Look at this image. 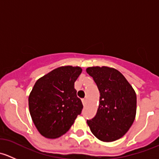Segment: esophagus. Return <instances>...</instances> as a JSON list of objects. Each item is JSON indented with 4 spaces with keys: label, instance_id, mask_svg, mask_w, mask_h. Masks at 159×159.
I'll list each match as a JSON object with an SVG mask.
<instances>
[{
    "label": "esophagus",
    "instance_id": "obj_1",
    "mask_svg": "<svg viewBox=\"0 0 159 159\" xmlns=\"http://www.w3.org/2000/svg\"><path fill=\"white\" fill-rule=\"evenodd\" d=\"M82 103H83V105H86V103H87V100H86L85 98H84V99H82Z\"/></svg>",
    "mask_w": 159,
    "mask_h": 159
}]
</instances>
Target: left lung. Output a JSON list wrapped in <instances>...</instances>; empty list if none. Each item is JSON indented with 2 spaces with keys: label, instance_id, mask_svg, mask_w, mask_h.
<instances>
[{
  "label": "left lung",
  "instance_id": "1",
  "mask_svg": "<svg viewBox=\"0 0 159 159\" xmlns=\"http://www.w3.org/2000/svg\"><path fill=\"white\" fill-rule=\"evenodd\" d=\"M86 71L92 77L100 92L97 114L87 120L92 134L102 142L121 139L135 118L137 98L124 75L108 67H90Z\"/></svg>",
  "mask_w": 159,
  "mask_h": 159
}]
</instances>
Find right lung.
I'll return each mask as SVG.
<instances>
[{"label":"right lung","mask_w":159,"mask_h":159,"mask_svg":"<svg viewBox=\"0 0 159 159\" xmlns=\"http://www.w3.org/2000/svg\"><path fill=\"white\" fill-rule=\"evenodd\" d=\"M81 71L80 67H59L34 85L28 98L29 111L35 127L44 137L63 135L81 113L83 105L75 89Z\"/></svg>","instance_id":"1"}]
</instances>
